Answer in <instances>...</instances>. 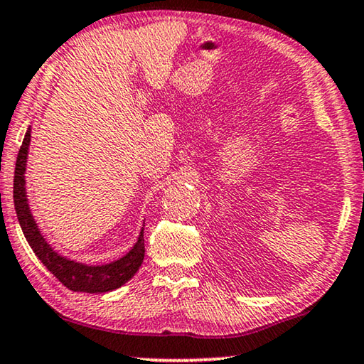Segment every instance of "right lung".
<instances>
[{
	"label": "right lung",
	"instance_id": "obj_1",
	"mask_svg": "<svg viewBox=\"0 0 364 364\" xmlns=\"http://www.w3.org/2000/svg\"><path fill=\"white\" fill-rule=\"evenodd\" d=\"M31 145V126L27 127V132L24 135L23 145H21L18 160H16V170H14V209L18 214V220L23 234L26 237L27 243H29L32 252L37 255L50 273L60 281L63 286L75 292H109L126 284L132 276L137 273L140 264L144 262L145 255V243H144V227L140 230V235L134 247L124 255L122 258L116 259V262L105 263V264H88L81 263L77 259H72L68 257L53 250V247L48 243L43 235L41 234L39 225L31 213L29 203H27V193H26V165H27V154H29Z\"/></svg>",
	"mask_w": 364,
	"mask_h": 364
}]
</instances>
